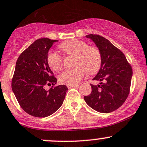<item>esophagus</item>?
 Returning a JSON list of instances; mask_svg holds the SVG:
<instances>
[{"mask_svg":"<svg viewBox=\"0 0 147 147\" xmlns=\"http://www.w3.org/2000/svg\"><path fill=\"white\" fill-rule=\"evenodd\" d=\"M79 86V84H75V85L68 84V85H67V87H68V88H71L72 87H78Z\"/></svg>","mask_w":147,"mask_h":147,"instance_id":"obj_1","label":"esophagus"}]
</instances>
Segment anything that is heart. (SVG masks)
<instances>
[{"label": "heart", "instance_id": "heart-1", "mask_svg": "<svg viewBox=\"0 0 147 147\" xmlns=\"http://www.w3.org/2000/svg\"><path fill=\"white\" fill-rule=\"evenodd\" d=\"M59 49L65 55L73 56L75 68L67 70L59 77L60 83L75 85L85 76L86 71L93 75L99 71L102 63L100 51L93 46H88L85 41L79 40H68L59 45ZM47 62L51 69L58 71L63 66V59L56 53L50 52L47 56Z\"/></svg>", "mask_w": 147, "mask_h": 147}]
</instances>
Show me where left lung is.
Wrapping results in <instances>:
<instances>
[{
	"instance_id": "left-lung-1",
	"label": "left lung",
	"mask_w": 147,
	"mask_h": 147,
	"mask_svg": "<svg viewBox=\"0 0 147 147\" xmlns=\"http://www.w3.org/2000/svg\"><path fill=\"white\" fill-rule=\"evenodd\" d=\"M96 44L102 57L101 66L94 81L99 85L90 84L92 92L84 100L90 107L100 113H109L119 108L130 92L131 66L122 51L101 35L89 34Z\"/></svg>"
}]
</instances>
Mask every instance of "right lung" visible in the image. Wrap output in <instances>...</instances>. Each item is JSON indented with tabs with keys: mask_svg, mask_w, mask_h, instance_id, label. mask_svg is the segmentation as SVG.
I'll use <instances>...</instances> for the list:
<instances>
[{
	"mask_svg": "<svg viewBox=\"0 0 147 147\" xmlns=\"http://www.w3.org/2000/svg\"><path fill=\"white\" fill-rule=\"evenodd\" d=\"M57 40H35L18 58L11 81V88L19 105L31 116L45 118L62 105L68 88L55 86L57 79L47 62L49 49ZM52 84L49 91L45 85Z\"/></svg>",
	"mask_w": 147,
	"mask_h": 147,
	"instance_id": "right-lung-1",
	"label": "right lung"
}]
</instances>
